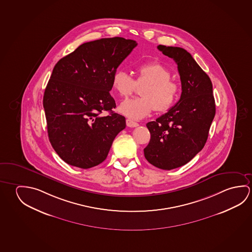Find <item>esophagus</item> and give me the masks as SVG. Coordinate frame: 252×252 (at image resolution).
Segmentation results:
<instances>
[{"instance_id":"1","label":"esophagus","mask_w":252,"mask_h":252,"mask_svg":"<svg viewBox=\"0 0 252 252\" xmlns=\"http://www.w3.org/2000/svg\"><path fill=\"white\" fill-rule=\"evenodd\" d=\"M126 126H129V127H137V126H139V124H138V123H136V122H134V121H132V120H129V119H128V120H126Z\"/></svg>"}]
</instances>
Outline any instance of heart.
<instances>
[{"label":"heart","instance_id":"obj_1","mask_svg":"<svg viewBox=\"0 0 252 252\" xmlns=\"http://www.w3.org/2000/svg\"><path fill=\"white\" fill-rule=\"evenodd\" d=\"M135 81L125 70L116 71L112 75V87L118 95L126 97L135 90L136 84L145 85L140 89V97L125 100L119 112L132 120L144 119L155 109L166 112L173 106L179 95L178 83L170 79V71L160 62H149L137 66Z\"/></svg>","mask_w":252,"mask_h":252}]
</instances>
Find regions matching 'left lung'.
Instances as JSON below:
<instances>
[{
    "instance_id": "1",
    "label": "left lung",
    "mask_w": 252,
    "mask_h": 252,
    "mask_svg": "<svg viewBox=\"0 0 252 252\" xmlns=\"http://www.w3.org/2000/svg\"><path fill=\"white\" fill-rule=\"evenodd\" d=\"M157 48L177 63L182 94L168 112L147 124L151 137L144 156L155 167L170 170L189 162L204 148L215 118V102L209 76L190 53L175 46Z\"/></svg>"
}]
</instances>
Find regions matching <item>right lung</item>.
I'll list each match as a JSON object with an SVG mask.
<instances>
[{
    "mask_svg": "<svg viewBox=\"0 0 252 252\" xmlns=\"http://www.w3.org/2000/svg\"><path fill=\"white\" fill-rule=\"evenodd\" d=\"M137 46L115 37L87 42L61 59L44 93L47 132L55 152L67 164L90 169L103 162L126 127L110 91L112 75ZM103 110L108 116H101Z\"/></svg>",
    "mask_w": 252,
    "mask_h": 252,
    "instance_id": "add662e5",
    "label": "right lung"
}]
</instances>
